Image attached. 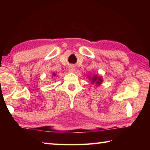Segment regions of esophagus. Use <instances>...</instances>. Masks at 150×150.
<instances>
[{"label":"esophagus","instance_id":"34e87169","mask_svg":"<svg viewBox=\"0 0 150 150\" xmlns=\"http://www.w3.org/2000/svg\"><path fill=\"white\" fill-rule=\"evenodd\" d=\"M75 69L74 66L70 65L69 67V71L70 73H73V72H75Z\"/></svg>","mask_w":150,"mask_h":150}]
</instances>
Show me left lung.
<instances>
[{
  "label": "left lung",
  "mask_w": 150,
  "mask_h": 150,
  "mask_svg": "<svg viewBox=\"0 0 150 150\" xmlns=\"http://www.w3.org/2000/svg\"><path fill=\"white\" fill-rule=\"evenodd\" d=\"M92 79V82L94 83V82H96V85H100L101 82H102L103 80L101 79L100 77H98L97 76H95L93 79Z\"/></svg>",
  "instance_id": "obj_1"
}]
</instances>
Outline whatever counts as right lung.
I'll return each instance as SVG.
<instances>
[{
	"mask_svg": "<svg viewBox=\"0 0 150 150\" xmlns=\"http://www.w3.org/2000/svg\"><path fill=\"white\" fill-rule=\"evenodd\" d=\"M54 75H55V73H54Z\"/></svg>",
	"mask_w": 150,
	"mask_h": 150,
	"instance_id": "add662e5",
	"label": "right lung"
}]
</instances>
